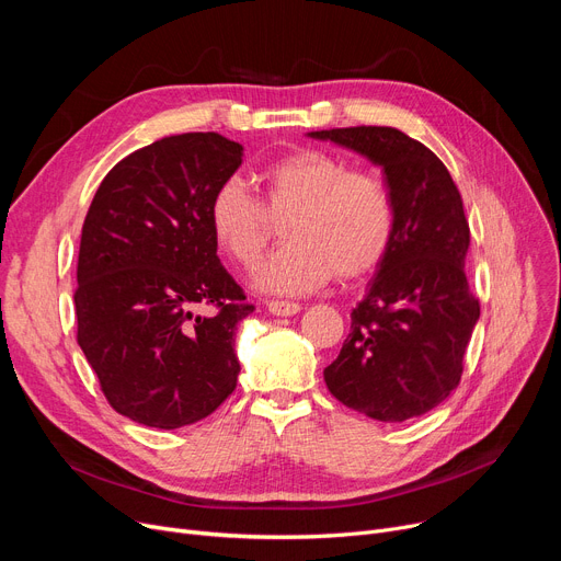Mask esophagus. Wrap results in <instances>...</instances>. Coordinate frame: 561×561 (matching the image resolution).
<instances>
[{
    "mask_svg": "<svg viewBox=\"0 0 561 561\" xmlns=\"http://www.w3.org/2000/svg\"><path fill=\"white\" fill-rule=\"evenodd\" d=\"M300 309L302 307L296 302H282V300L268 302V311L275 316H296V313H300Z\"/></svg>",
    "mask_w": 561,
    "mask_h": 561,
    "instance_id": "obj_1",
    "label": "esophagus"
}]
</instances>
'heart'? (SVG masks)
Masks as SVG:
<instances>
[{
  "mask_svg": "<svg viewBox=\"0 0 561 561\" xmlns=\"http://www.w3.org/2000/svg\"><path fill=\"white\" fill-rule=\"evenodd\" d=\"M261 202L229 176L211 195L209 229L236 263L252 265L282 222L277 252L252 273V286L271 296H305L334 275L357 279L375 271L396 231V204L381 176L350 170L320 150H298L259 172Z\"/></svg>",
  "mask_w": 561,
  "mask_h": 561,
  "instance_id": "heart-1",
  "label": "heart"
}]
</instances>
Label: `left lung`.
<instances>
[{
	"label": "left lung",
	"mask_w": 561,
	"mask_h": 561,
	"mask_svg": "<svg viewBox=\"0 0 561 561\" xmlns=\"http://www.w3.org/2000/svg\"><path fill=\"white\" fill-rule=\"evenodd\" d=\"M307 136L379 165L396 204L393 241L350 313V334L325 368V385L339 402L381 423L423 416L457 389L480 320L463 273L470 229L461 195L440 159L400 129Z\"/></svg>",
	"instance_id": "1"
}]
</instances>
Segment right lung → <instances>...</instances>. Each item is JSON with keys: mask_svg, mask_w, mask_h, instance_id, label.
<instances>
[{"mask_svg": "<svg viewBox=\"0 0 561 561\" xmlns=\"http://www.w3.org/2000/svg\"><path fill=\"white\" fill-rule=\"evenodd\" d=\"M241 161L214 131L154 140L113 165L85 214L77 341L108 404L145 427L197 423L236 389V328L254 307L216 254L209 202Z\"/></svg>", "mask_w": 561, "mask_h": 561, "instance_id": "add662e5", "label": "right lung"}]
</instances>
